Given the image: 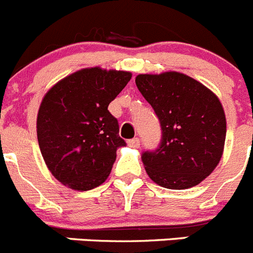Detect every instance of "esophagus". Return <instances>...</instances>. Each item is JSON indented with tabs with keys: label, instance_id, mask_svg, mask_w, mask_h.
Returning <instances> with one entry per match:
<instances>
[{
	"label": "esophagus",
	"instance_id": "1",
	"mask_svg": "<svg viewBox=\"0 0 253 253\" xmlns=\"http://www.w3.org/2000/svg\"><path fill=\"white\" fill-rule=\"evenodd\" d=\"M128 145L131 148H139L140 147V139L139 138H134L128 140Z\"/></svg>",
	"mask_w": 253,
	"mask_h": 253
}]
</instances>
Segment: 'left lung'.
I'll return each mask as SVG.
<instances>
[{
    "instance_id": "1",
    "label": "left lung",
    "mask_w": 253,
    "mask_h": 253,
    "mask_svg": "<svg viewBox=\"0 0 253 253\" xmlns=\"http://www.w3.org/2000/svg\"><path fill=\"white\" fill-rule=\"evenodd\" d=\"M135 84L162 129L158 148L142 154L150 179L168 189L202 182L221 161L226 140V117L218 98L179 73L142 74Z\"/></svg>"
}]
</instances>
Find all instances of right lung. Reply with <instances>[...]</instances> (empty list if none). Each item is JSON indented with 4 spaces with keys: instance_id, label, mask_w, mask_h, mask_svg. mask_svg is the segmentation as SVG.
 I'll list each match as a JSON object with an SVG mask.
<instances>
[{
    "instance_id": "add662e5",
    "label": "right lung",
    "mask_w": 253,
    "mask_h": 253,
    "mask_svg": "<svg viewBox=\"0 0 253 253\" xmlns=\"http://www.w3.org/2000/svg\"><path fill=\"white\" fill-rule=\"evenodd\" d=\"M126 71L84 69L62 79L45 95L37 115V139L57 180L78 191L105 182L125 147L108 106L126 86Z\"/></svg>"
}]
</instances>
